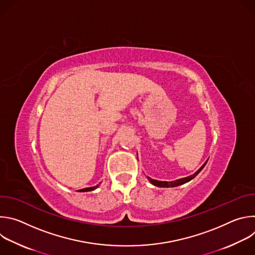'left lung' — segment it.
<instances>
[{"mask_svg": "<svg viewBox=\"0 0 255 255\" xmlns=\"http://www.w3.org/2000/svg\"><path fill=\"white\" fill-rule=\"evenodd\" d=\"M207 161H208V160H207ZM207 161H206V162L202 165V167H201L198 171H196L194 174H192V175H190V176H187V177H184V178H179V179H176V180H173V181H160V180L152 179V178H150V177H148V179H149L150 183H151L152 185H154L155 187H159V188H170V187L173 188V187H177V186L184 185V184L188 183V181L192 180V179L204 168V166L206 165Z\"/></svg>", "mask_w": 255, "mask_h": 255, "instance_id": "obj_1", "label": "left lung"}]
</instances>
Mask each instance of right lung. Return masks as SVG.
<instances>
[{"instance_id":"1","label":"right lung","mask_w":255,"mask_h":255,"mask_svg":"<svg viewBox=\"0 0 255 255\" xmlns=\"http://www.w3.org/2000/svg\"><path fill=\"white\" fill-rule=\"evenodd\" d=\"M99 187V185H97V186H95V187H92V188H86V189H83V190H80L79 192H89V191H93V190H95V189H97Z\"/></svg>"}]
</instances>
